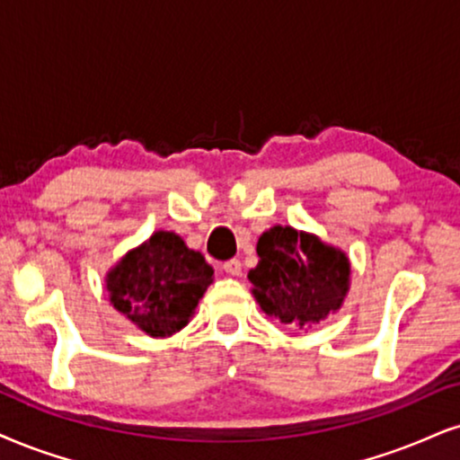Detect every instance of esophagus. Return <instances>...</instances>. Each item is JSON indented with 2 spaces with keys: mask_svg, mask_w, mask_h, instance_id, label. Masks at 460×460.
Instances as JSON below:
<instances>
[{
  "mask_svg": "<svg viewBox=\"0 0 460 460\" xmlns=\"http://www.w3.org/2000/svg\"><path fill=\"white\" fill-rule=\"evenodd\" d=\"M224 270L228 275H232V277H239L241 275V270H243V266H241V260H228V262H224Z\"/></svg>",
  "mask_w": 460,
  "mask_h": 460,
  "instance_id": "1",
  "label": "esophagus"
}]
</instances>
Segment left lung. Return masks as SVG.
I'll use <instances>...</instances> for the list:
<instances>
[{
    "label": "left lung",
    "mask_w": 460,
    "mask_h": 460,
    "mask_svg": "<svg viewBox=\"0 0 460 460\" xmlns=\"http://www.w3.org/2000/svg\"><path fill=\"white\" fill-rule=\"evenodd\" d=\"M258 266L249 270L260 309L294 331H309L341 309L351 264L343 249L317 234L273 226L258 239Z\"/></svg>",
    "instance_id": "left-lung-1"
}]
</instances>
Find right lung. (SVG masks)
I'll use <instances>...</instances> for the list:
<instances>
[{"label":"right lung","mask_w":460,"mask_h":460,"mask_svg":"<svg viewBox=\"0 0 460 460\" xmlns=\"http://www.w3.org/2000/svg\"><path fill=\"white\" fill-rule=\"evenodd\" d=\"M104 281L119 314L149 337L164 339L190 324L213 283V269L179 234L157 230L111 266Z\"/></svg>","instance_id":"1"}]
</instances>
